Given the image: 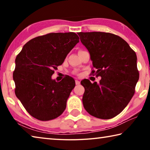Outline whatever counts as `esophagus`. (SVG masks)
Returning a JSON list of instances; mask_svg holds the SVG:
<instances>
[{
  "label": "esophagus",
  "mask_w": 150,
  "mask_h": 150,
  "mask_svg": "<svg viewBox=\"0 0 150 150\" xmlns=\"http://www.w3.org/2000/svg\"><path fill=\"white\" fill-rule=\"evenodd\" d=\"M75 83H76V85H79L80 84V81L75 80Z\"/></svg>",
  "instance_id": "1"
}]
</instances>
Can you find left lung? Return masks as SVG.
Wrapping results in <instances>:
<instances>
[{
    "label": "left lung",
    "instance_id": "1",
    "mask_svg": "<svg viewBox=\"0 0 150 150\" xmlns=\"http://www.w3.org/2000/svg\"><path fill=\"white\" fill-rule=\"evenodd\" d=\"M81 42L90 54L97 83L85 79L83 104L91 115L100 119L117 116L128 105L139 79L137 56L118 35L101 32H79ZM95 73V71H93Z\"/></svg>",
    "mask_w": 150,
    "mask_h": 150
}]
</instances>
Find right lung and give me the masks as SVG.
I'll use <instances>...</instances> for the list:
<instances>
[{
  "mask_svg": "<svg viewBox=\"0 0 150 150\" xmlns=\"http://www.w3.org/2000/svg\"><path fill=\"white\" fill-rule=\"evenodd\" d=\"M79 42L74 32L50 33L30 40L16 56L15 94L33 117L50 120L65 110L75 80L67 76L57 82L52 76Z\"/></svg>",
  "mask_w": 150,
  "mask_h": 150,
  "instance_id": "obj_1",
  "label": "right lung"
}]
</instances>
